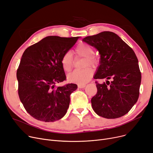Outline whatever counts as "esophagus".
<instances>
[{"label":"esophagus","mask_w":153,"mask_h":153,"mask_svg":"<svg viewBox=\"0 0 153 153\" xmlns=\"http://www.w3.org/2000/svg\"><path fill=\"white\" fill-rule=\"evenodd\" d=\"M85 87V84H78V88H84Z\"/></svg>","instance_id":"34e87169"}]
</instances>
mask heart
Here are the masks:
<instances>
[{
    "label": "heart",
    "mask_w": 153,
    "mask_h": 153,
    "mask_svg": "<svg viewBox=\"0 0 153 153\" xmlns=\"http://www.w3.org/2000/svg\"><path fill=\"white\" fill-rule=\"evenodd\" d=\"M76 56L85 58L84 66L96 65L98 64L99 60L97 57L94 56V49L91 45L86 43H81L77 45L74 50ZM61 63L62 68L65 72H69L71 71L74 65L71 53L68 52L62 56ZM94 71L90 68L82 69H76L68 76V80L70 82H76L79 84H84L88 82L91 79Z\"/></svg>",
    "instance_id": "heart-1"
}]
</instances>
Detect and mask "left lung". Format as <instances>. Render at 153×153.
Segmentation results:
<instances>
[{
	"label": "left lung",
	"mask_w": 153,
	"mask_h": 153,
	"mask_svg": "<svg viewBox=\"0 0 153 153\" xmlns=\"http://www.w3.org/2000/svg\"><path fill=\"white\" fill-rule=\"evenodd\" d=\"M83 41L96 48L101 55L100 65L94 78L107 79L103 84L96 81L97 91L91 99L93 110L107 119L126 114L137 101L141 82L134 51L115 33L109 31L88 36Z\"/></svg>",
	"instance_id": "1"
}]
</instances>
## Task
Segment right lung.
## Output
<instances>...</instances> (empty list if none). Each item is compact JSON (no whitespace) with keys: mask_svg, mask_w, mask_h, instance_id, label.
I'll return each instance as SVG.
<instances>
[{"mask_svg":"<svg viewBox=\"0 0 153 153\" xmlns=\"http://www.w3.org/2000/svg\"><path fill=\"white\" fill-rule=\"evenodd\" d=\"M79 37L48 36L26 49L17 71L18 94L25 109L39 121L54 122L67 112L76 84L66 80L61 60Z\"/></svg>","mask_w":153,"mask_h":153,"instance_id":"add662e5","label":"right lung"}]
</instances>
